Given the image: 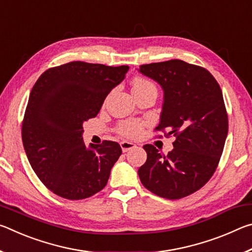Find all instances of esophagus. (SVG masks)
<instances>
[{
  "mask_svg": "<svg viewBox=\"0 0 252 252\" xmlns=\"http://www.w3.org/2000/svg\"><path fill=\"white\" fill-rule=\"evenodd\" d=\"M120 144H121L123 152H127L129 150H132V149L135 148V144L132 142H129V141H122Z\"/></svg>",
  "mask_w": 252,
  "mask_h": 252,
  "instance_id": "34e87169",
  "label": "esophagus"
}]
</instances>
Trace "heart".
Instances as JSON below:
<instances>
[{"mask_svg": "<svg viewBox=\"0 0 252 252\" xmlns=\"http://www.w3.org/2000/svg\"><path fill=\"white\" fill-rule=\"evenodd\" d=\"M155 90L157 91V88L153 82L142 76H135L132 80V92L134 95H139L141 93L147 91ZM144 122L140 120H125L119 123L117 126V131L119 134L129 139H136L142 134L144 129Z\"/></svg>", "mask_w": 252, "mask_h": 252, "instance_id": "b5f03b06", "label": "heart"}]
</instances>
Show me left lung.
Returning <instances> with one entry per match:
<instances>
[{"label":"left lung","mask_w":252,"mask_h":252,"mask_svg":"<svg viewBox=\"0 0 252 252\" xmlns=\"http://www.w3.org/2000/svg\"><path fill=\"white\" fill-rule=\"evenodd\" d=\"M139 71L164 91L156 131L176 136L168 155L144 144L148 158L139 168L140 180L161 198H185L201 189L219 164L228 134L222 91L207 69L181 60L143 64Z\"/></svg>","instance_id":"8db88e82"}]
</instances>
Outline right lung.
Instances as JSON below:
<instances>
[{
  "mask_svg": "<svg viewBox=\"0 0 252 252\" xmlns=\"http://www.w3.org/2000/svg\"><path fill=\"white\" fill-rule=\"evenodd\" d=\"M127 70L73 61L50 67L33 85L22 121L24 150L42 183L59 197L85 199L108 183L122 149L109 140L87 148L82 125L97 116Z\"/></svg>",
  "mask_w": 252,
  "mask_h": 252,
  "instance_id": "1",
  "label": "right lung"
}]
</instances>
